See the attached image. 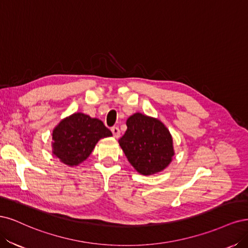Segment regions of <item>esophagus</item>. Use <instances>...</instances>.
<instances>
[{
	"label": "esophagus",
	"instance_id": "obj_1",
	"mask_svg": "<svg viewBox=\"0 0 248 248\" xmlns=\"http://www.w3.org/2000/svg\"><path fill=\"white\" fill-rule=\"evenodd\" d=\"M111 132H112V134H113V136H114V138H118L119 136H121V131H119L118 126L111 127Z\"/></svg>",
	"mask_w": 248,
	"mask_h": 248
}]
</instances>
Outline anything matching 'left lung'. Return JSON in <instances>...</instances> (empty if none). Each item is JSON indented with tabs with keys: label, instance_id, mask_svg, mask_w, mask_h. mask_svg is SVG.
Here are the masks:
<instances>
[{
	"label": "left lung",
	"instance_id": "8db88e82",
	"mask_svg": "<svg viewBox=\"0 0 248 248\" xmlns=\"http://www.w3.org/2000/svg\"><path fill=\"white\" fill-rule=\"evenodd\" d=\"M118 140L127 161L142 175H153L169 166L174 155L172 136L158 119L135 113Z\"/></svg>",
	"mask_w": 248,
	"mask_h": 248
}]
</instances>
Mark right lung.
Returning a JSON list of instances; mask_svg holds the SVG:
<instances>
[{
	"label": "right lung",
	"instance_id": "add662e5",
	"mask_svg": "<svg viewBox=\"0 0 248 248\" xmlns=\"http://www.w3.org/2000/svg\"><path fill=\"white\" fill-rule=\"evenodd\" d=\"M112 133L98 118L81 112L74 113L54 127L52 154L68 166H77L90 156L95 144Z\"/></svg>",
	"mask_w": 248,
	"mask_h": 248
}]
</instances>
